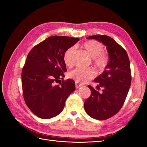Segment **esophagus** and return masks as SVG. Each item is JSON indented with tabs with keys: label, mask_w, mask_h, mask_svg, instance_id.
I'll return each instance as SVG.
<instances>
[{
	"label": "esophagus",
	"mask_w": 147,
	"mask_h": 147,
	"mask_svg": "<svg viewBox=\"0 0 147 147\" xmlns=\"http://www.w3.org/2000/svg\"><path fill=\"white\" fill-rule=\"evenodd\" d=\"M83 85L82 84H81V83H78V82H75V86H76V88H79V87H80L81 86H82Z\"/></svg>",
	"instance_id": "1"
}]
</instances>
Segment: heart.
<instances>
[{
	"label": "heart",
	"mask_w": 147,
	"mask_h": 147,
	"mask_svg": "<svg viewBox=\"0 0 147 147\" xmlns=\"http://www.w3.org/2000/svg\"><path fill=\"white\" fill-rule=\"evenodd\" d=\"M83 47L90 57L93 58V63L95 66L99 70L104 69L109 62V57L103 52L104 47L102 43L96 40H89L84 43ZM74 51V49L72 47L67 49L64 54V62L68 67L73 64ZM68 76L76 82L84 83L93 78L95 73L90 69L77 67L70 71Z\"/></svg>",
	"instance_id": "1"
}]
</instances>
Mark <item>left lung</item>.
<instances>
[{"label":"left lung","instance_id":"left-lung-1","mask_svg":"<svg viewBox=\"0 0 147 147\" xmlns=\"http://www.w3.org/2000/svg\"><path fill=\"white\" fill-rule=\"evenodd\" d=\"M95 39L107 47L109 61L105 70L94 80L97 90L88 85L91 95L84 103V108L90 117L105 120L113 116L123 107L131 83L130 63L126 51L115 40L107 35L87 37Z\"/></svg>","mask_w":147,"mask_h":147}]
</instances>
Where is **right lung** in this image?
I'll list each match as a JSON object with an SVG mask.
<instances>
[{
    "label": "right lung",
    "instance_id": "obj_1",
    "mask_svg": "<svg viewBox=\"0 0 147 147\" xmlns=\"http://www.w3.org/2000/svg\"><path fill=\"white\" fill-rule=\"evenodd\" d=\"M79 40L50 36L28 54L21 73L23 97L30 111L38 117L50 119L59 115L69 95L75 90L73 80H63L67 71L63 55ZM61 79V85H55Z\"/></svg>",
    "mask_w": 147,
    "mask_h": 147
}]
</instances>
